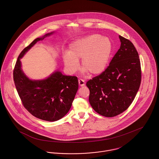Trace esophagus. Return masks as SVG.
I'll use <instances>...</instances> for the list:
<instances>
[{"label": "esophagus", "mask_w": 159, "mask_h": 159, "mask_svg": "<svg viewBox=\"0 0 159 159\" xmlns=\"http://www.w3.org/2000/svg\"><path fill=\"white\" fill-rule=\"evenodd\" d=\"M78 83L80 86H84L85 85V81H84V80H83L82 79H80L78 80Z\"/></svg>", "instance_id": "1"}]
</instances>
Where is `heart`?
<instances>
[{"label":"heart","mask_w":159,"mask_h":159,"mask_svg":"<svg viewBox=\"0 0 159 159\" xmlns=\"http://www.w3.org/2000/svg\"><path fill=\"white\" fill-rule=\"evenodd\" d=\"M111 51V45L106 38L92 34L79 39L69 46L68 52L63 56L65 67L70 74L75 73L79 68L81 58V73L98 75L107 68Z\"/></svg>","instance_id":"heart-1"}]
</instances>
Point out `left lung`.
Listing matches in <instances>:
<instances>
[{
    "label": "left lung",
    "instance_id": "obj_1",
    "mask_svg": "<svg viewBox=\"0 0 159 159\" xmlns=\"http://www.w3.org/2000/svg\"><path fill=\"white\" fill-rule=\"evenodd\" d=\"M120 46L109 66L89 80V103L97 113L114 117L125 111L139 88L141 71L138 53L134 44L119 35Z\"/></svg>",
    "mask_w": 159,
    "mask_h": 159
}]
</instances>
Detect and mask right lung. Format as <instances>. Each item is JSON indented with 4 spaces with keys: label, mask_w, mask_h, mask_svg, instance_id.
I'll return each mask as SVG.
<instances>
[{
    "label": "right lung",
    "mask_w": 159,
    "mask_h": 159,
    "mask_svg": "<svg viewBox=\"0 0 159 159\" xmlns=\"http://www.w3.org/2000/svg\"><path fill=\"white\" fill-rule=\"evenodd\" d=\"M54 32L35 39L18 56L13 70V80L24 108L34 116L46 121H56L70 110L78 89L76 76L53 72L42 80H32L23 72L20 59L37 42Z\"/></svg>",
    "instance_id": "right-lung-1"
}]
</instances>
